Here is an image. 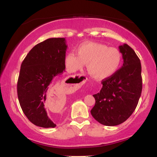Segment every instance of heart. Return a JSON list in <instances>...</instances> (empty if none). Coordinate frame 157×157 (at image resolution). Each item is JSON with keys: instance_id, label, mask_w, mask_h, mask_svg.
<instances>
[{"instance_id": "heart-1", "label": "heart", "mask_w": 157, "mask_h": 157, "mask_svg": "<svg viewBox=\"0 0 157 157\" xmlns=\"http://www.w3.org/2000/svg\"><path fill=\"white\" fill-rule=\"evenodd\" d=\"M76 55L69 52L64 57L67 70L76 72L87 64L90 75L95 79L109 78L117 73L122 63V54L116 48L99 43L86 42L76 49Z\"/></svg>"}]
</instances>
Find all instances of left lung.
<instances>
[{"label": "left lung", "mask_w": 157, "mask_h": 157, "mask_svg": "<svg viewBox=\"0 0 157 157\" xmlns=\"http://www.w3.org/2000/svg\"><path fill=\"white\" fill-rule=\"evenodd\" d=\"M119 50L123 66L114 75L102 80L100 93L93 95L95 104L90 111L94 119L107 126H117L131 117L143 89L139 57L126 43L120 45Z\"/></svg>", "instance_id": "1"}]
</instances>
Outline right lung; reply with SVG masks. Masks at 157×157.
<instances>
[{
    "label": "right lung",
    "mask_w": 157,
    "mask_h": 157,
    "mask_svg": "<svg viewBox=\"0 0 157 157\" xmlns=\"http://www.w3.org/2000/svg\"><path fill=\"white\" fill-rule=\"evenodd\" d=\"M67 45L64 38H51L36 45L21 64L17 96L24 114L36 126L55 128L45 109L52 79L63 73Z\"/></svg>",
    "instance_id": "obj_1"
}]
</instances>
